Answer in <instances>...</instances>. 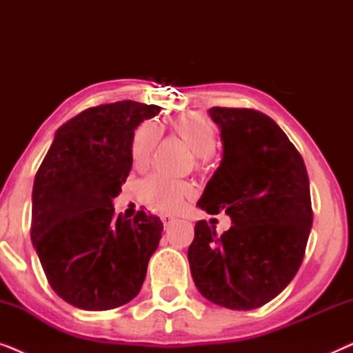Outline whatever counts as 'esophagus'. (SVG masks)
Listing matches in <instances>:
<instances>
[{
    "mask_svg": "<svg viewBox=\"0 0 353 353\" xmlns=\"http://www.w3.org/2000/svg\"><path fill=\"white\" fill-rule=\"evenodd\" d=\"M161 219H162V223H163V226H165V228H168V226H170L173 221H175V219H173V216H170V215H162Z\"/></svg>",
    "mask_w": 353,
    "mask_h": 353,
    "instance_id": "esophagus-1",
    "label": "esophagus"
}]
</instances>
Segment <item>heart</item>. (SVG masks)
<instances>
[{"label": "heart", "instance_id": "obj_1", "mask_svg": "<svg viewBox=\"0 0 353 353\" xmlns=\"http://www.w3.org/2000/svg\"><path fill=\"white\" fill-rule=\"evenodd\" d=\"M170 130L191 149L196 168H202L210 161L216 148V128L205 115L194 112L175 115L170 120ZM159 138L161 130L152 122H144L134 130L130 154L133 165L139 170L146 168L151 162ZM139 196L144 204L154 210L162 214H176L191 199L192 188L186 181L152 175L141 183Z\"/></svg>", "mask_w": 353, "mask_h": 353}]
</instances>
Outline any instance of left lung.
I'll return each mask as SVG.
<instances>
[{
	"mask_svg": "<svg viewBox=\"0 0 353 353\" xmlns=\"http://www.w3.org/2000/svg\"><path fill=\"white\" fill-rule=\"evenodd\" d=\"M223 157L197 205L230 215L216 234L196 223L188 249L196 288L207 301L252 310L292 281L310 234L313 212L303 159L273 119L254 109L212 108Z\"/></svg>",
	"mask_w": 353,
	"mask_h": 353,
	"instance_id": "1",
	"label": "left lung"
}]
</instances>
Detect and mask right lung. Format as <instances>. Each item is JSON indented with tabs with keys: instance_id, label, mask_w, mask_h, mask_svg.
<instances>
[{
	"instance_id": "right-lung-1",
	"label": "right lung",
	"mask_w": 353,
	"mask_h": 353,
	"mask_svg": "<svg viewBox=\"0 0 353 353\" xmlns=\"http://www.w3.org/2000/svg\"><path fill=\"white\" fill-rule=\"evenodd\" d=\"M159 105L119 101L65 122L35 175L30 236L50 286L67 303L101 312L138 296L162 238L159 216L115 215L132 170V139Z\"/></svg>"
}]
</instances>
